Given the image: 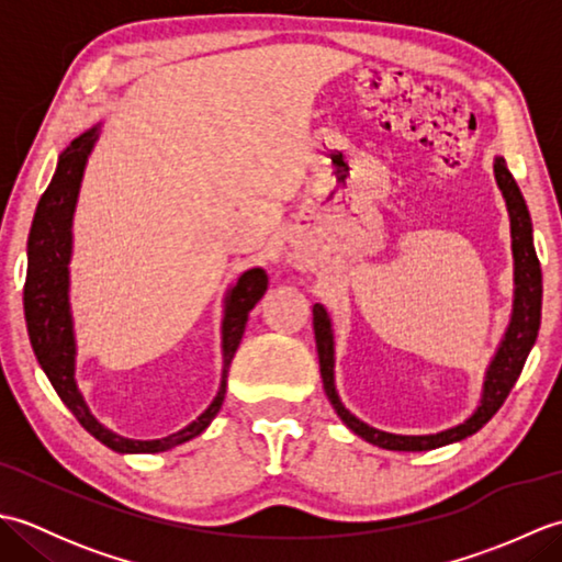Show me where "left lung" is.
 Masks as SVG:
<instances>
[{
	"label": "left lung",
	"mask_w": 562,
	"mask_h": 562,
	"mask_svg": "<svg viewBox=\"0 0 562 562\" xmlns=\"http://www.w3.org/2000/svg\"><path fill=\"white\" fill-rule=\"evenodd\" d=\"M495 181L497 188L503 190L505 205L509 212V232H512V258H515V302H512V316L509 326L505 330L503 340H499L497 350L493 355L491 364L485 369L483 379V393L481 403L463 423L453 425L449 429H441L435 435H393L376 429L372 425L362 423L345 408L338 391H336V342H333V326L330 316L321 304H314V333H316V350H318V364H321V379H324V391L338 413L340 420L348 425L357 437H362L369 445H376L389 451H429L445 445H453L479 432V429L491 420L499 411V405L509 396L512 386L524 369V362L533 348L536 336H539L541 326V266L536 258L533 248V226L524 202L521 190L515 178H512L507 164L503 157H495Z\"/></svg>",
	"instance_id": "8db88e82"
}]
</instances>
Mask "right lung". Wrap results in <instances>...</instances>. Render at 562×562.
Returning a JSON list of instances; mask_svg holds the SVG:
<instances>
[{"label":"right lung","instance_id":"right-lung-1","mask_svg":"<svg viewBox=\"0 0 562 562\" xmlns=\"http://www.w3.org/2000/svg\"><path fill=\"white\" fill-rule=\"evenodd\" d=\"M99 135L101 125H93L77 139H71V145L59 154L53 181L43 193L38 207H35L29 234V272L26 288H23V312H26L35 360H38L57 396L63 398L79 425L97 437L101 445L117 453H159L205 432L214 415L220 413L229 364L238 342L244 338L248 312L268 290V274L260 268H250L226 290L222 316V381L217 396L212 398L205 413H200L193 423L161 439H130L101 425L89 411L77 386V340L69 306L71 224H75L83 171H87V161Z\"/></svg>","mask_w":562,"mask_h":562}]
</instances>
